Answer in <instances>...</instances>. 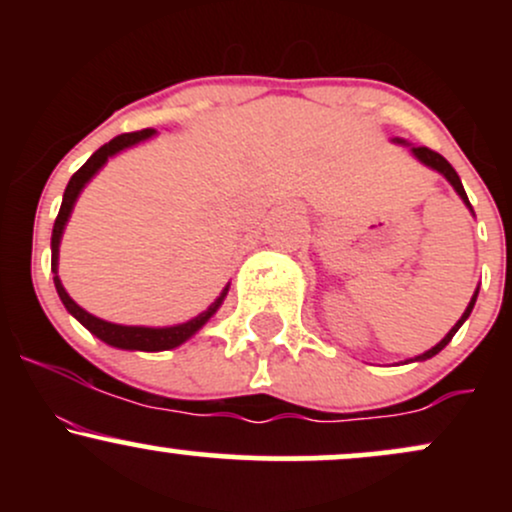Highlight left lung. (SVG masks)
<instances>
[{
	"label": "left lung",
	"instance_id": "left-lung-1",
	"mask_svg": "<svg viewBox=\"0 0 512 512\" xmlns=\"http://www.w3.org/2000/svg\"><path fill=\"white\" fill-rule=\"evenodd\" d=\"M392 142L395 144H402V146H409V151H411V156L416 158V161H421L424 163V166H428L431 170H436V173H440L443 175L445 180L450 182L452 187H455V192L457 195H460V199L464 204H467V209L472 211L474 214V209H472V204H469V199H467V192H464V187H462V180H460V175L455 173V168L450 166L448 161H445L443 156L440 154H436V151H431V149H426V146H414V144H409V142H404V139H392ZM477 296H479V286H477V291H474V296H472V301H469V305L467 308H464V313H462V317L460 320L455 322V327H452V330L445 334L443 339H440V342L433 346V349H428V351H424V354H419V356H414V358H409V361H426V358H433L438 354V351H443L445 346L450 344V339L455 337L457 334V330H460V327L464 325V320H467L469 315H472V310H474V303H477Z\"/></svg>",
	"mask_w": 512,
	"mask_h": 512
}]
</instances>
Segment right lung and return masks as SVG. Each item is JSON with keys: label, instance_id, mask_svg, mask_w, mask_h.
<instances>
[{"label": "right lung", "instance_id": "right-lung-1", "mask_svg": "<svg viewBox=\"0 0 512 512\" xmlns=\"http://www.w3.org/2000/svg\"><path fill=\"white\" fill-rule=\"evenodd\" d=\"M154 134H156V129H142V132L120 134V137L110 139L108 144H103L96 154L88 158L84 166L76 170V173L72 175V180H69L67 190H64L62 207H60V214H57V219H55V226H52V240H50L55 289H57V296H60V301L64 303V308H67L69 315H74L88 332L96 334L101 342L115 346V349H127V351H168V349H175V346L185 344L187 339L195 337V334L202 330L204 325H207L211 317H214L216 310L221 308L228 289H231V284L223 286L219 298H216V301L211 303L204 313L192 317V320L180 322V325H170V327H142V325H115V322L101 320V317L91 315L88 310L81 308V305L76 303L74 298L67 293V289L62 286L60 274H57V267H60V243H62V233H64V228H67V221H69V216H72V209H74L76 199H79V195H81V190H84L88 182H91L93 175H96L98 170L108 163V158H113L120 154V151L132 149V146L146 142V139H151Z\"/></svg>", "mask_w": 512, "mask_h": 512}]
</instances>
